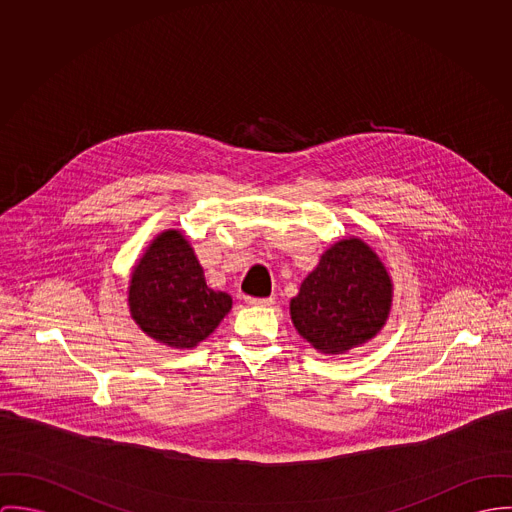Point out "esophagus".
<instances>
[{
  "mask_svg": "<svg viewBox=\"0 0 512 512\" xmlns=\"http://www.w3.org/2000/svg\"><path fill=\"white\" fill-rule=\"evenodd\" d=\"M245 302H247V304H251V306H271V304H275V298H273V296H267V298L245 296Z\"/></svg>",
  "mask_w": 512,
  "mask_h": 512,
  "instance_id": "34e87169",
  "label": "esophagus"
}]
</instances>
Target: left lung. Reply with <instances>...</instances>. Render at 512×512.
Wrapping results in <instances>:
<instances>
[{
    "instance_id": "1",
    "label": "left lung",
    "mask_w": 512,
    "mask_h": 512,
    "mask_svg": "<svg viewBox=\"0 0 512 512\" xmlns=\"http://www.w3.org/2000/svg\"><path fill=\"white\" fill-rule=\"evenodd\" d=\"M393 302L391 277L361 239L332 245L290 300L298 334L322 353H343L379 334Z\"/></svg>"
}]
</instances>
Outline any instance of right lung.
<instances>
[{
	"label": "right lung",
	"mask_w": 512,
	"mask_h": 512,
	"mask_svg": "<svg viewBox=\"0 0 512 512\" xmlns=\"http://www.w3.org/2000/svg\"><path fill=\"white\" fill-rule=\"evenodd\" d=\"M129 310L139 328L176 349L206 340L231 310L228 292L208 288L184 235L163 231L133 267Z\"/></svg>",
	"instance_id": "1"
}]
</instances>
